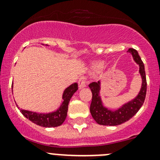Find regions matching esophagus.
Returning a JSON list of instances; mask_svg holds the SVG:
<instances>
[{
	"instance_id": "esophagus-1",
	"label": "esophagus",
	"mask_w": 160,
	"mask_h": 160,
	"mask_svg": "<svg viewBox=\"0 0 160 160\" xmlns=\"http://www.w3.org/2000/svg\"><path fill=\"white\" fill-rule=\"evenodd\" d=\"M78 85H79V88L80 89H82L83 88V87H87V78H86V77H84V76H81V77L79 78Z\"/></svg>"
}]
</instances>
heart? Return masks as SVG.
I'll list each match as a JSON object with an SVG mask.
<instances>
[{
    "mask_svg": "<svg viewBox=\"0 0 160 160\" xmlns=\"http://www.w3.org/2000/svg\"><path fill=\"white\" fill-rule=\"evenodd\" d=\"M101 66H102L101 63H97V67H100Z\"/></svg>",
    "mask_w": 160,
    "mask_h": 160,
    "instance_id": "1",
    "label": "heart"
}]
</instances>
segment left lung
<instances>
[{
    "instance_id": "obj_1",
    "label": "left lung",
    "mask_w": 160,
    "mask_h": 160,
    "mask_svg": "<svg viewBox=\"0 0 160 160\" xmlns=\"http://www.w3.org/2000/svg\"><path fill=\"white\" fill-rule=\"evenodd\" d=\"M128 51L132 55L134 60L139 66V73L142 77V87L139 94L134 100L124 104L122 107L115 111L108 110L102 105L100 97V81L90 83L89 87L91 90L92 101L90 111L94 120L100 125L117 126L128 121L139 111L143 104L147 94V78L145 67L138 52L133 48H129Z\"/></svg>"
}]
</instances>
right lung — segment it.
<instances>
[{
  "label": "right lung",
  "instance_id": "right-lung-1",
  "mask_svg": "<svg viewBox=\"0 0 160 160\" xmlns=\"http://www.w3.org/2000/svg\"><path fill=\"white\" fill-rule=\"evenodd\" d=\"M13 86V85H12ZM13 88V87H12ZM78 90V84L77 83L70 85L64 90L63 94V102L58 110L50 113H37L31 111L21 110V113L31 120L32 122L43 127H56L61 125L64 122L67 115L68 104L70 98L73 93Z\"/></svg>",
  "mask_w": 160,
  "mask_h": 160
}]
</instances>
